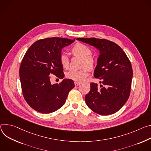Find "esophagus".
<instances>
[{"instance_id":"34e87169","label":"esophagus","mask_w":151,"mask_h":151,"mask_svg":"<svg viewBox=\"0 0 151 151\" xmlns=\"http://www.w3.org/2000/svg\"><path fill=\"white\" fill-rule=\"evenodd\" d=\"M80 84H81L80 82H78V81H75V82H74V85H75L76 86H77L80 85Z\"/></svg>"}]
</instances>
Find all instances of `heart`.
I'll list each match as a JSON object with an SVG mask.
<instances>
[{
    "label": "heart",
    "instance_id": "b5f03b06",
    "mask_svg": "<svg viewBox=\"0 0 151 151\" xmlns=\"http://www.w3.org/2000/svg\"><path fill=\"white\" fill-rule=\"evenodd\" d=\"M71 52L75 56L83 59L82 67H85L80 70H71L66 74L67 78L76 81L84 80L88 75V69L92 70L95 65V59L92 56V51L89 47L81 44H76L71 49ZM60 63L65 69H68L70 65V60L66 53H62L59 56Z\"/></svg>",
    "mask_w": 151,
    "mask_h": 151
}]
</instances>
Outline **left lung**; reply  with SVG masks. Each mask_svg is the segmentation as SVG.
<instances>
[{
    "label": "left lung",
    "instance_id": "1",
    "mask_svg": "<svg viewBox=\"0 0 151 151\" xmlns=\"http://www.w3.org/2000/svg\"><path fill=\"white\" fill-rule=\"evenodd\" d=\"M98 50L99 56L94 77L99 78L104 85L98 89L91 83L90 92L85 96L88 107L96 113L109 115L119 110L129 96L132 69L123 50L116 43L105 40L77 38ZM101 83V81H99Z\"/></svg>",
    "mask_w": 151,
    "mask_h": 151
}]
</instances>
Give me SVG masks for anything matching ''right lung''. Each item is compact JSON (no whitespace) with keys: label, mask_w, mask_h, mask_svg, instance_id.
I'll list each match as a JSON object with an SVG mask.
<instances>
[{"label":"right lung","mask_w":151,"mask_h":151,"mask_svg":"<svg viewBox=\"0 0 151 151\" xmlns=\"http://www.w3.org/2000/svg\"><path fill=\"white\" fill-rule=\"evenodd\" d=\"M74 41L58 37L40 40L25 53L19 72L22 89L26 102L35 110L42 113L58 110L74 88L73 80L68 78L63 79L60 84H52L50 76L64 77L59 56L62 48Z\"/></svg>","instance_id":"add662e5"}]
</instances>
